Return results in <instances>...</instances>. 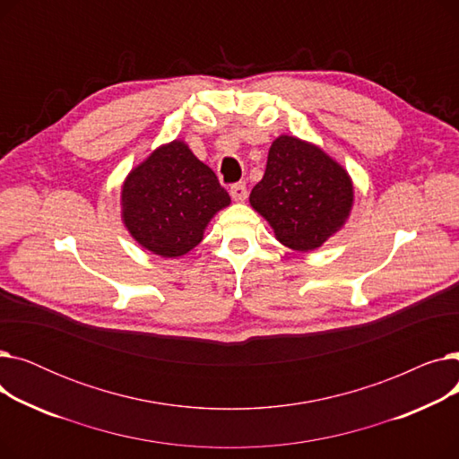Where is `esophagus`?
<instances>
[{
  "mask_svg": "<svg viewBox=\"0 0 459 459\" xmlns=\"http://www.w3.org/2000/svg\"><path fill=\"white\" fill-rule=\"evenodd\" d=\"M230 197L236 201V203H244L247 199V187L244 182H238V184H232L230 186Z\"/></svg>",
  "mask_w": 459,
  "mask_h": 459,
  "instance_id": "1",
  "label": "esophagus"
}]
</instances>
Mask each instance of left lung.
I'll list each match as a JSON object with an SVG mask.
<instances>
[{
    "instance_id": "1",
    "label": "left lung",
    "mask_w": 459,
    "mask_h": 459,
    "mask_svg": "<svg viewBox=\"0 0 459 459\" xmlns=\"http://www.w3.org/2000/svg\"><path fill=\"white\" fill-rule=\"evenodd\" d=\"M355 201L346 169L318 144L281 134L249 203L286 247L308 253L339 232Z\"/></svg>"
}]
</instances>
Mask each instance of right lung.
<instances>
[{"mask_svg": "<svg viewBox=\"0 0 459 459\" xmlns=\"http://www.w3.org/2000/svg\"><path fill=\"white\" fill-rule=\"evenodd\" d=\"M230 204L215 173L184 139L160 144L120 186V220L135 242L178 258L197 247L217 212Z\"/></svg>", "mask_w": 459, "mask_h": 459, "instance_id": "add662e5", "label": "right lung"}]
</instances>
